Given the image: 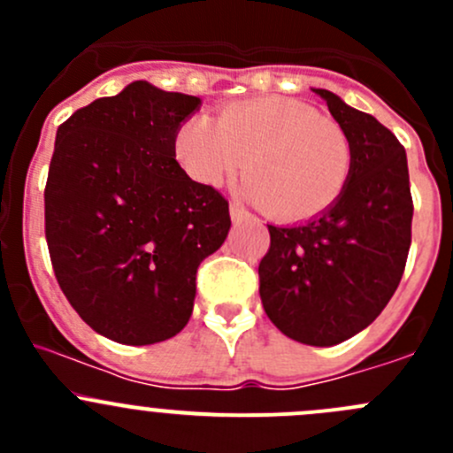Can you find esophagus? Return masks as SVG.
Segmentation results:
<instances>
[{
    "label": "esophagus",
    "instance_id": "34e87169",
    "mask_svg": "<svg viewBox=\"0 0 453 453\" xmlns=\"http://www.w3.org/2000/svg\"><path fill=\"white\" fill-rule=\"evenodd\" d=\"M230 217H232V221H234V223H241V221H245V219L252 217V214H250L245 208H241V205L232 203L230 205Z\"/></svg>",
    "mask_w": 453,
    "mask_h": 453
}]
</instances>
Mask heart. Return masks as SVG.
<instances>
[{
	"instance_id": "obj_1",
	"label": "heart",
	"mask_w": 453,
	"mask_h": 453,
	"mask_svg": "<svg viewBox=\"0 0 453 453\" xmlns=\"http://www.w3.org/2000/svg\"><path fill=\"white\" fill-rule=\"evenodd\" d=\"M175 157L190 180L210 188L248 166L243 195L278 221L326 212L353 173L349 134L294 98L243 100L219 120L188 118L175 134Z\"/></svg>"
}]
</instances>
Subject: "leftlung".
I'll return each instance as SVG.
<instances>
[{
    "label": "left lung",
    "instance_id": "8db88e82",
    "mask_svg": "<svg viewBox=\"0 0 453 453\" xmlns=\"http://www.w3.org/2000/svg\"><path fill=\"white\" fill-rule=\"evenodd\" d=\"M353 144V173L340 199L311 221L269 227L258 265L260 300L278 331L333 346L374 322L399 287L412 243L405 149L377 118L315 89Z\"/></svg>",
    "mask_w": 453,
    "mask_h": 453
}]
</instances>
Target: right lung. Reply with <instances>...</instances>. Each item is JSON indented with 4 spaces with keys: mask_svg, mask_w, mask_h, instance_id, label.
Instances as JSON below:
<instances>
[{
    "mask_svg": "<svg viewBox=\"0 0 453 453\" xmlns=\"http://www.w3.org/2000/svg\"><path fill=\"white\" fill-rule=\"evenodd\" d=\"M199 104L135 81L57 131L45 181L54 276L74 311L118 344H155L188 324L201 260L230 230L226 197L175 159L177 129Z\"/></svg>",
    "mask_w": 453,
    "mask_h": 453,
    "instance_id": "1",
    "label": "right lung"
}]
</instances>
